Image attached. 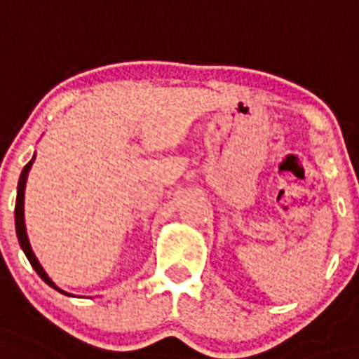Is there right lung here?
<instances>
[{"instance_id": "add662e5", "label": "right lung", "mask_w": 359, "mask_h": 359, "mask_svg": "<svg viewBox=\"0 0 359 359\" xmlns=\"http://www.w3.org/2000/svg\"><path fill=\"white\" fill-rule=\"evenodd\" d=\"M34 160V158H33ZM33 160L29 162L25 168H23L22 175H20V182H18V195H16V208H14V217H16V234H18V241H20V247L23 249V252H25V256H27V260L31 262V265L34 267V271L38 273V276L42 278L46 284H49L51 287H55V290H58L57 285L51 282V278H49L48 275H46V271L42 269V265H40V262L36 260V256H34L33 249H31V243H29L27 240V232H25V221H23V189H25V180H27V175H29V170H31V165H33ZM60 291V290H58ZM64 293V291H62Z\"/></svg>"}]
</instances>
